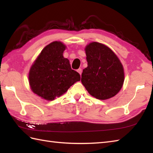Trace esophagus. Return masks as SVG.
Instances as JSON below:
<instances>
[{"label":"esophagus","instance_id":"esophagus-1","mask_svg":"<svg viewBox=\"0 0 153 153\" xmlns=\"http://www.w3.org/2000/svg\"><path fill=\"white\" fill-rule=\"evenodd\" d=\"M77 72H78L80 75L82 74V68H79V69L77 70Z\"/></svg>","mask_w":153,"mask_h":153}]
</instances>
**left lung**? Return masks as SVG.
<instances>
[{"instance_id":"obj_1","label":"left lung","mask_w":153,"mask_h":153,"mask_svg":"<svg viewBox=\"0 0 153 153\" xmlns=\"http://www.w3.org/2000/svg\"><path fill=\"white\" fill-rule=\"evenodd\" d=\"M87 67L83 69L82 83L97 99L112 98L122 89L124 71L115 53L106 45L93 42L85 48Z\"/></svg>"}]
</instances>
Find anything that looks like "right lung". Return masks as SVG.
<instances>
[{
    "label": "right lung",
    "mask_w": 153,
    "mask_h": 153,
    "mask_svg": "<svg viewBox=\"0 0 153 153\" xmlns=\"http://www.w3.org/2000/svg\"><path fill=\"white\" fill-rule=\"evenodd\" d=\"M66 48L60 41L47 45L30 68L31 89L42 99L53 100L80 81L79 74L71 69L69 60L63 56Z\"/></svg>",
    "instance_id": "1"
}]
</instances>
